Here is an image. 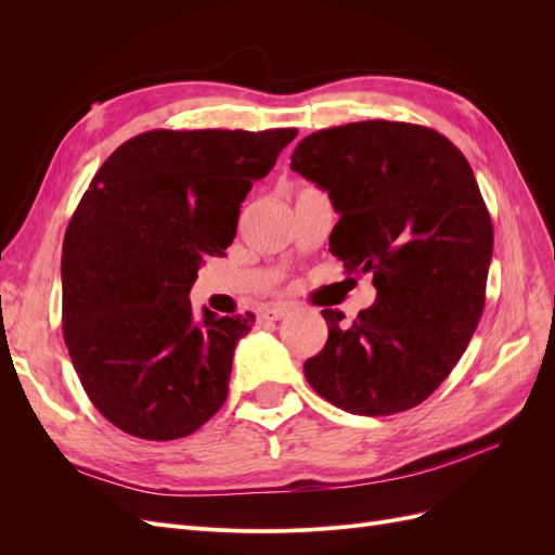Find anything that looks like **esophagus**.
<instances>
[{
  "instance_id": "34e87169",
  "label": "esophagus",
  "mask_w": 555,
  "mask_h": 555,
  "mask_svg": "<svg viewBox=\"0 0 555 555\" xmlns=\"http://www.w3.org/2000/svg\"><path fill=\"white\" fill-rule=\"evenodd\" d=\"M289 314V308L287 306H271V308H263L259 319L261 322H280V319H284Z\"/></svg>"
}]
</instances>
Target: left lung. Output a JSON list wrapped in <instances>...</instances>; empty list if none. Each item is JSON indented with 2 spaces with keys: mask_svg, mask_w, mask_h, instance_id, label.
<instances>
[{
  "mask_svg": "<svg viewBox=\"0 0 555 555\" xmlns=\"http://www.w3.org/2000/svg\"><path fill=\"white\" fill-rule=\"evenodd\" d=\"M292 171L328 192L340 220L328 238L347 273H371L377 298L304 365L312 389L351 414L424 402L449 377L479 324L493 224L461 150L428 127L349 122L314 131Z\"/></svg>",
  "mask_w": 555,
  "mask_h": 555,
  "instance_id": "left-lung-1",
  "label": "left lung"
}]
</instances>
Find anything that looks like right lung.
<instances>
[{
	"instance_id": "1",
	"label": "right lung",
	"mask_w": 555,
	"mask_h": 555,
	"mask_svg": "<svg viewBox=\"0 0 555 555\" xmlns=\"http://www.w3.org/2000/svg\"><path fill=\"white\" fill-rule=\"evenodd\" d=\"M298 129H155L122 143L62 247V331L92 405L141 440H178L224 405L255 314L192 312L206 257L236 238L251 182Z\"/></svg>"
}]
</instances>
